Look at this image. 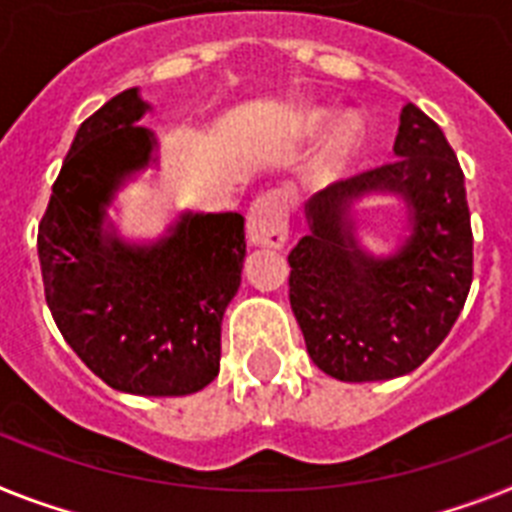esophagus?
Returning a JSON list of instances; mask_svg holds the SVG:
<instances>
[{
  "instance_id": "1",
  "label": "esophagus",
  "mask_w": 512,
  "mask_h": 512,
  "mask_svg": "<svg viewBox=\"0 0 512 512\" xmlns=\"http://www.w3.org/2000/svg\"><path fill=\"white\" fill-rule=\"evenodd\" d=\"M248 240L261 248H282L287 240V196L280 190L256 198L248 214Z\"/></svg>"
}]
</instances>
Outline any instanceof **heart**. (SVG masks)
Wrapping results in <instances>:
<instances>
[{
  "instance_id": "1",
  "label": "heart",
  "mask_w": 512,
  "mask_h": 512,
  "mask_svg": "<svg viewBox=\"0 0 512 512\" xmlns=\"http://www.w3.org/2000/svg\"><path fill=\"white\" fill-rule=\"evenodd\" d=\"M329 120V112L324 109H314V112H308L306 125L311 130H319L324 122ZM363 141V122L358 114H342L337 117L332 125H329L327 135H324L322 149H319V156H316V167L324 175H335L340 172L345 164L353 159L358 149H361Z\"/></svg>"
}]
</instances>
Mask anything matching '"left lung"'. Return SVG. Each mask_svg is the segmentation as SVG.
Segmentation results:
<instances>
[{"mask_svg":"<svg viewBox=\"0 0 512 512\" xmlns=\"http://www.w3.org/2000/svg\"><path fill=\"white\" fill-rule=\"evenodd\" d=\"M395 159L319 190L308 235L290 251V306L311 361L340 382L411 374L439 348L474 280L466 183L445 133L405 104ZM392 195L406 206L399 251L374 257L355 238L352 206Z\"/></svg>","mask_w":512,"mask_h":512,"instance_id":"obj_1","label":"left lung"}]
</instances>
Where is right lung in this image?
Here are the masks:
<instances>
[{"label":"right lung","mask_w":512,"mask_h":512,"mask_svg":"<svg viewBox=\"0 0 512 512\" xmlns=\"http://www.w3.org/2000/svg\"><path fill=\"white\" fill-rule=\"evenodd\" d=\"M149 109L128 88L80 125L38 225V261L49 311L80 361L114 390L175 398L219 374L246 219L183 211L151 243L117 235L107 214L117 190L156 162V135L138 125Z\"/></svg>","instance_id":"obj_1"}]
</instances>
